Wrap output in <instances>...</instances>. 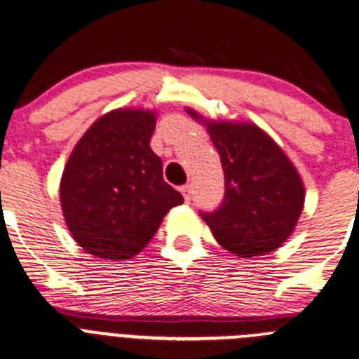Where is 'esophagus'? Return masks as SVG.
<instances>
[{
    "label": "esophagus",
    "instance_id": "esophagus-1",
    "mask_svg": "<svg viewBox=\"0 0 359 359\" xmlns=\"http://www.w3.org/2000/svg\"><path fill=\"white\" fill-rule=\"evenodd\" d=\"M182 194H183V199H185V203H190V201H192V187L190 185L182 187Z\"/></svg>",
    "mask_w": 359,
    "mask_h": 359
}]
</instances>
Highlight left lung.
<instances>
[{
	"label": "left lung",
	"mask_w": 359,
	"mask_h": 359,
	"mask_svg": "<svg viewBox=\"0 0 359 359\" xmlns=\"http://www.w3.org/2000/svg\"><path fill=\"white\" fill-rule=\"evenodd\" d=\"M222 160L224 203L213 213H201L215 240L240 257L266 255L285 243L305 204V185L294 163L254 123L204 119Z\"/></svg>",
	"instance_id": "obj_1"
}]
</instances>
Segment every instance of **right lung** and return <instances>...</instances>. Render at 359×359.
<instances>
[{"instance_id":"right-lung-1","label":"right lung","mask_w":359,"mask_h":359,"mask_svg":"<svg viewBox=\"0 0 359 359\" xmlns=\"http://www.w3.org/2000/svg\"><path fill=\"white\" fill-rule=\"evenodd\" d=\"M156 112L114 109L75 144L63 169L60 203L74 240L109 261L137 255L182 194L163 182L162 160L149 146Z\"/></svg>"}]
</instances>
